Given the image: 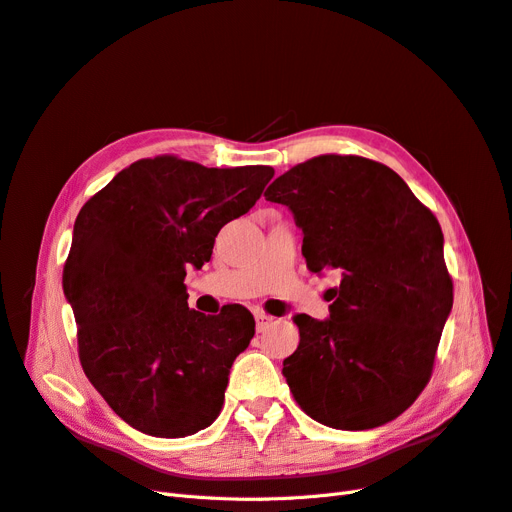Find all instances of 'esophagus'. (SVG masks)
<instances>
[{
    "label": "esophagus",
    "instance_id": "34e87169",
    "mask_svg": "<svg viewBox=\"0 0 512 512\" xmlns=\"http://www.w3.org/2000/svg\"><path fill=\"white\" fill-rule=\"evenodd\" d=\"M273 317H269V315H264V313H256V330L258 332H264L267 330L269 325H273Z\"/></svg>",
    "mask_w": 512,
    "mask_h": 512
}]
</instances>
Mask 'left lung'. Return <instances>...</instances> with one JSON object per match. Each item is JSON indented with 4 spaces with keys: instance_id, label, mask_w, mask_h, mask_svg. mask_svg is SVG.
Returning a JSON list of instances; mask_svg holds the SVG:
<instances>
[{
    "instance_id": "left-lung-1",
    "label": "left lung",
    "mask_w": 512,
    "mask_h": 512,
    "mask_svg": "<svg viewBox=\"0 0 512 512\" xmlns=\"http://www.w3.org/2000/svg\"><path fill=\"white\" fill-rule=\"evenodd\" d=\"M302 229L311 273L338 269L330 319L296 315L283 376L304 414L365 431L395 420L431 380L454 285L439 220L384 163L319 155L273 180Z\"/></svg>"
}]
</instances>
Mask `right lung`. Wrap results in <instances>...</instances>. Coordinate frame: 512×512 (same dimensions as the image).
Returning a JSON list of instances; mask_svg holds the SVG:
<instances>
[{"label": "right lung", "mask_w": 512, "mask_h": 512, "mask_svg": "<svg viewBox=\"0 0 512 512\" xmlns=\"http://www.w3.org/2000/svg\"><path fill=\"white\" fill-rule=\"evenodd\" d=\"M273 174L159 155L134 161L79 210L63 271L79 361L136 431L176 439L218 418L256 323L241 304L220 315L189 309L185 277L212 258L218 231L254 206Z\"/></svg>", "instance_id": "add662e5"}]
</instances>
